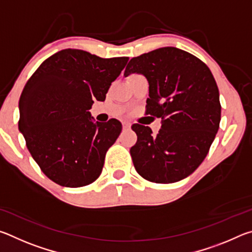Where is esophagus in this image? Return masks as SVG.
<instances>
[{
  "label": "esophagus",
  "instance_id": "obj_1",
  "mask_svg": "<svg viewBox=\"0 0 252 252\" xmlns=\"http://www.w3.org/2000/svg\"><path fill=\"white\" fill-rule=\"evenodd\" d=\"M122 126H123V129H129V127L131 126V125H130V122H123L122 123Z\"/></svg>",
  "mask_w": 252,
  "mask_h": 252
}]
</instances>
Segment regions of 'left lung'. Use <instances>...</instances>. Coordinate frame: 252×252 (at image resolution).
I'll return each mask as SVG.
<instances>
[{
    "instance_id": "obj_1",
    "label": "left lung",
    "mask_w": 252,
    "mask_h": 252,
    "mask_svg": "<svg viewBox=\"0 0 252 252\" xmlns=\"http://www.w3.org/2000/svg\"><path fill=\"white\" fill-rule=\"evenodd\" d=\"M141 73L149 82L146 111L162 119L157 135L149 126L132 125L138 140L130 149L140 176L172 183L190 176L207 157L219 129V90L204 62L167 46L132 58L125 75Z\"/></svg>"
}]
</instances>
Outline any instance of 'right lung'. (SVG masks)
I'll return each mask as SVG.
<instances>
[{"label": "right lung", "mask_w": 252, "mask_h": 252, "mask_svg": "<svg viewBox=\"0 0 252 252\" xmlns=\"http://www.w3.org/2000/svg\"><path fill=\"white\" fill-rule=\"evenodd\" d=\"M127 60L65 49L46 59L28 80L19 101V130L50 180L79 188L99 178L122 125L117 119L93 123L89 110L95 99L105 100Z\"/></svg>", "instance_id": "right-lung-1"}]
</instances>
